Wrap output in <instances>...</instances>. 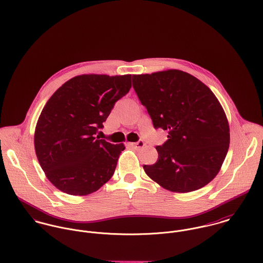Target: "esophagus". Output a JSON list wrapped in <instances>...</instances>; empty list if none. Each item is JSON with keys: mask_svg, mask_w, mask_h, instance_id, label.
Here are the masks:
<instances>
[{"mask_svg": "<svg viewBox=\"0 0 263 263\" xmlns=\"http://www.w3.org/2000/svg\"><path fill=\"white\" fill-rule=\"evenodd\" d=\"M128 145H129L130 147L135 148V149H141V148H143V147L145 146V143H144V141L140 140V141H138L137 143H129Z\"/></svg>", "mask_w": 263, "mask_h": 263, "instance_id": "1", "label": "esophagus"}]
</instances>
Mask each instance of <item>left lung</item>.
Instances as JSON below:
<instances>
[{
    "label": "left lung",
    "mask_w": 263,
    "mask_h": 263,
    "mask_svg": "<svg viewBox=\"0 0 263 263\" xmlns=\"http://www.w3.org/2000/svg\"><path fill=\"white\" fill-rule=\"evenodd\" d=\"M133 87L154 127L168 132L146 174L174 192L203 187L219 173L230 144L223 107L202 82L179 70L133 76Z\"/></svg>",
    "instance_id": "1"
}]
</instances>
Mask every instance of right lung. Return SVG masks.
<instances>
[{
    "mask_svg": "<svg viewBox=\"0 0 263 263\" xmlns=\"http://www.w3.org/2000/svg\"><path fill=\"white\" fill-rule=\"evenodd\" d=\"M130 88L132 75L77 76L46 102L38 118L34 147L42 170L58 189L87 195L112 177L124 146L95 137Z\"/></svg>",
    "mask_w": 263,
    "mask_h": 263,
    "instance_id": "add662e5",
    "label": "right lung"
}]
</instances>
